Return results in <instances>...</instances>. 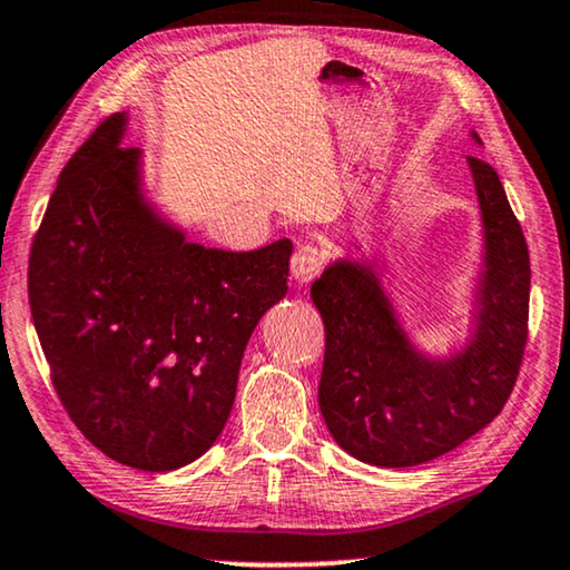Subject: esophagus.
Segmentation results:
<instances>
[{
    "label": "esophagus",
    "mask_w": 570,
    "mask_h": 570,
    "mask_svg": "<svg viewBox=\"0 0 570 570\" xmlns=\"http://www.w3.org/2000/svg\"><path fill=\"white\" fill-rule=\"evenodd\" d=\"M325 268V250L317 243H302L292 256V276L299 284H309Z\"/></svg>",
    "instance_id": "obj_1"
}]
</instances>
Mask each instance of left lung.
Listing matches in <instances>:
<instances>
[{
	"instance_id": "1",
	"label": "left lung",
	"mask_w": 570,
	"mask_h": 570,
	"mask_svg": "<svg viewBox=\"0 0 570 570\" xmlns=\"http://www.w3.org/2000/svg\"><path fill=\"white\" fill-rule=\"evenodd\" d=\"M469 166L487 250L475 330L461 353L424 358L366 263L337 261L312 284L325 322L320 410L335 443L363 463L406 469L465 443L502 412L520 373L530 314L528 243L494 168L473 156Z\"/></svg>"
}]
</instances>
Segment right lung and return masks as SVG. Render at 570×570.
<instances>
[{
    "label": "right lung",
    "mask_w": 570,
    "mask_h": 570,
    "mask_svg": "<svg viewBox=\"0 0 570 570\" xmlns=\"http://www.w3.org/2000/svg\"><path fill=\"white\" fill-rule=\"evenodd\" d=\"M125 115L58 176L28 296L56 394L81 435L140 471L197 461L230 417L245 345L286 294L292 240L204 248L153 212Z\"/></svg>",
    "instance_id": "1"
}]
</instances>
